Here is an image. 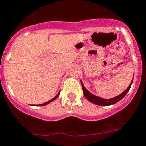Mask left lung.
<instances>
[{
    "label": "left lung",
    "instance_id": "obj_1",
    "mask_svg": "<svg viewBox=\"0 0 146 146\" xmlns=\"http://www.w3.org/2000/svg\"><path fill=\"white\" fill-rule=\"evenodd\" d=\"M132 82H132H131V83L130 84V85L128 86V88H127L123 93H121V94L117 96V97H115V98H111V99H104V98H100V97H98V96L94 95L92 93H90V92L84 87L83 84H82V82L81 81L82 88V90H83L84 95H85V98H87L88 100H89L90 102H92V103H93V104H97V105H100V106H109V105H112V104H115V103H117V102H118L119 100H121L124 96L126 95L127 93L129 92V90L131 88V85H132Z\"/></svg>",
    "mask_w": 146,
    "mask_h": 146
}]
</instances>
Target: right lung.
Segmentation results:
<instances>
[{"mask_svg":"<svg viewBox=\"0 0 146 146\" xmlns=\"http://www.w3.org/2000/svg\"><path fill=\"white\" fill-rule=\"evenodd\" d=\"M59 94H60V92H59L58 94H57L56 96H55V97H54V98H52V100H48V101H47V102H46V103H44V104H40V105H38V106H45V105H46V104H49V103H51V102L52 101H53V100H55V99H56L57 98H58V95H59Z\"/></svg>","mask_w":146,"mask_h":146,"instance_id":"add662e5","label":"right lung"}]
</instances>
